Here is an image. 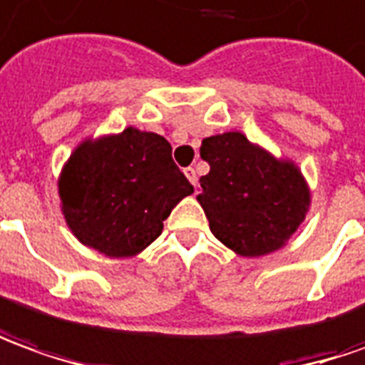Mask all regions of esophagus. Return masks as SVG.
Here are the masks:
<instances>
[{
    "label": "esophagus",
    "instance_id": "1",
    "mask_svg": "<svg viewBox=\"0 0 365 365\" xmlns=\"http://www.w3.org/2000/svg\"><path fill=\"white\" fill-rule=\"evenodd\" d=\"M185 175H187L188 180H190V182H192V185H195V187H197V185H198L197 170H195V168H192V167H187V168H185Z\"/></svg>",
    "mask_w": 365,
    "mask_h": 365
}]
</instances>
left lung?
Here are the masks:
<instances>
[{"instance_id":"left-lung-1","label":"left lung","mask_w":365,"mask_h":365,"mask_svg":"<svg viewBox=\"0 0 365 365\" xmlns=\"http://www.w3.org/2000/svg\"><path fill=\"white\" fill-rule=\"evenodd\" d=\"M200 157L210 170L200 177L197 200L212 235L240 256L282 248L310 207V188L300 168L274 158L238 130L202 140Z\"/></svg>"}]
</instances>
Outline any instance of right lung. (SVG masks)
Here are the masks:
<instances>
[{
	"label": "right lung",
	"mask_w": 365,
	"mask_h": 365,
	"mask_svg": "<svg viewBox=\"0 0 365 365\" xmlns=\"http://www.w3.org/2000/svg\"><path fill=\"white\" fill-rule=\"evenodd\" d=\"M157 133L135 127L83 140L65 163L59 198L65 222L81 245L110 258L143 252L192 185Z\"/></svg>",
	"instance_id": "right-lung-1"
}]
</instances>
